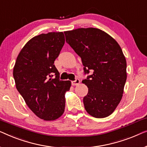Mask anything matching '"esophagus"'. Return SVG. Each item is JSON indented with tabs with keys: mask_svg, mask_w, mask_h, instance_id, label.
Returning <instances> with one entry per match:
<instances>
[{
	"mask_svg": "<svg viewBox=\"0 0 147 147\" xmlns=\"http://www.w3.org/2000/svg\"><path fill=\"white\" fill-rule=\"evenodd\" d=\"M79 83H80V80L78 79V78H76L75 80H74V81H72V84H73V86L78 85V84Z\"/></svg>",
	"mask_w": 147,
	"mask_h": 147,
	"instance_id": "obj_1",
	"label": "esophagus"
}]
</instances>
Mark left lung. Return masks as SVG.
<instances>
[{"mask_svg": "<svg viewBox=\"0 0 147 147\" xmlns=\"http://www.w3.org/2000/svg\"><path fill=\"white\" fill-rule=\"evenodd\" d=\"M66 41L81 58L84 74L82 82L88 88L84 109L95 118L114 112L121 100L127 80V61L112 36L98 28H80L64 32Z\"/></svg>", "mask_w": 147, "mask_h": 147, "instance_id": "left-lung-1", "label": "left lung"}]
</instances>
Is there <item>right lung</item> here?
Listing matches in <instances>:
<instances>
[{"mask_svg":"<svg viewBox=\"0 0 147 147\" xmlns=\"http://www.w3.org/2000/svg\"><path fill=\"white\" fill-rule=\"evenodd\" d=\"M65 42L63 32L33 37L20 51L14 67L16 89L30 110L44 121L59 119L65 111V93L71 82L60 80L54 65Z\"/></svg>","mask_w":147,"mask_h":147,"instance_id":"1","label":"right lung"}]
</instances>
